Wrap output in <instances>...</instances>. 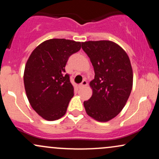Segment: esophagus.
<instances>
[{
	"label": "esophagus",
	"instance_id": "obj_1",
	"mask_svg": "<svg viewBox=\"0 0 159 159\" xmlns=\"http://www.w3.org/2000/svg\"><path fill=\"white\" fill-rule=\"evenodd\" d=\"M87 84H88V83H87V81H86V80H84V81H82L81 84H80L79 87H86V86H87Z\"/></svg>",
	"mask_w": 159,
	"mask_h": 159
}]
</instances>
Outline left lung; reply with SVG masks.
Instances as JSON below:
<instances>
[{
	"label": "left lung",
	"mask_w": 159,
	"mask_h": 159,
	"mask_svg": "<svg viewBox=\"0 0 159 159\" xmlns=\"http://www.w3.org/2000/svg\"><path fill=\"white\" fill-rule=\"evenodd\" d=\"M81 45L95 72L94 79L90 83L92 96L84 102V106L93 119L107 122L123 110L132 92L130 60L126 52L112 41H87Z\"/></svg>",
	"instance_id": "obj_1"
}]
</instances>
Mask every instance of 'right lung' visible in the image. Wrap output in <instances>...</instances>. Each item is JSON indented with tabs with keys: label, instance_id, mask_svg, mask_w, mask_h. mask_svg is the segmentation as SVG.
<instances>
[{
	"label": "right lung",
	"instance_id": "right-lung-1",
	"mask_svg": "<svg viewBox=\"0 0 159 159\" xmlns=\"http://www.w3.org/2000/svg\"><path fill=\"white\" fill-rule=\"evenodd\" d=\"M81 48L80 42L51 39L29 57L24 72L25 92L33 109L43 119L53 121L66 112L74 87L65 66L69 57Z\"/></svg>",
	"mask_w": 159,
	"mask_h": 159
}]
</instances>
